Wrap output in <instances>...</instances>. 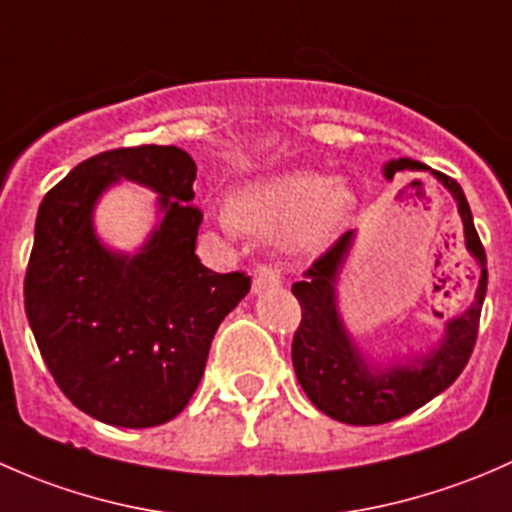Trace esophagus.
Wrapping results in <instances>:
<instances>
[{
    "mask_svg": "<svg viewBox=\"0 0 512 512\" xmlns=\"http://www.w3.org/2000/svg\"><path fill=\"white\" fill-rule=\"evenodd\" d=\"M282 285V275H280V267L275 265H267V262H260L255 267V277H252V292L260 294L270 287H280Z\"/></svg>",
    "mask_w": 512,
    "mask_h": 512,
    "instance_id": "34e87169",
    "label": "esophagus"
}]
</instances>
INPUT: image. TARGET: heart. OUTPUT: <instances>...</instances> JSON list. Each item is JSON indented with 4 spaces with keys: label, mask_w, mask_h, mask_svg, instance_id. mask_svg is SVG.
I'll use <instances>...</instances> for the list:
<instances>
[{
    "label": "heart",
    "mask_w": 512,
    "mask_h": 512,
    "mask_svg": "<svg viewBox=\"0 0 512 512\" xmlns=\"http://www.w3.org/2000/svg\"><path fill=\"white\" fill-rule=\"evenodd\" d=\"M352 213V193L339 180L314 173H287L255 180L235 193L230 208L220 210L227 230L260 237H287L299 247H319Z\"/></svg>",
    "instance_id": "obj_1"
}]
</instances>
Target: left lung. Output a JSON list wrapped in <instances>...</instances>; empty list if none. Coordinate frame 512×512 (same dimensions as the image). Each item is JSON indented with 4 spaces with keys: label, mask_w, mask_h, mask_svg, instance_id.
<instances>
[{
    "label": "left lung",
    "mask_w": 512,
    "mask_h": 512,
    "mask_svg": "<svg viewBox=\"0 0 512 512\" xmlns=\"http://www.w3.org/2000/svg\"><path fill=\"white\" fill-rule=\"evenodd\" d=\"M406 168L428 170V165L399 158L386 163L384 175L391 180L394 173ZM433 175L456 198L463 232H466V247L480 262L476 302L461 317L446 324V337L441 339L438 349L411 366H391L386 371H371V366L361 359L359 349L339 322L337 299H334V282L352 245V232H344L322 257L312 262L307 277L292 285V294L302 307V322L292 339L294 374L304 394L322 414L349 426H376L421 409L461 376L476 347L480 309L488 287L485 250L461 185L451 175L438 170H433Z\"/></svg>",
    "instance_id": "obj_1"
}]
</instances>
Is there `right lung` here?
<instances>
[{"label": "right lung", "mask_w": 512, "mask_h": 512, "mask_svg": "<svg viewBox=\"0 0 512 512\" xmlns=\"http://www.w3.org/2000/svg\"><path fill=\"white\" fill-rule=\"evenodd\" d=\"M195 160L175 146L113 148L76 165L44 195L24 277V307L56 386L84 414L151 428L188 406L220 322L250 292L245 272L195 255L203 213ZM118 177L161 195L164 223L138 256L95 240L90 210Z\"/></svg>", "instance_id": "add662e5"}]
</instances>
